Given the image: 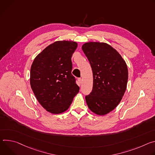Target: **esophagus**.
I'll use <instances>...</instances> for the list:
<instances>
[{"mask_svg": "<svg viewBox=\"0 0 155 155\" xmlns=\"http://www.w3.org/2000/svg\"><path fill=\"white\" fill-rule=\"evenodd\" d=\"M82 79L81 78H78V82H79V84H81L82 83Z\"/></svg>", "mask_w": 155, "mask_h": 155, "instance_id": "obj_1", "label": "esophagus"}]
</instances>
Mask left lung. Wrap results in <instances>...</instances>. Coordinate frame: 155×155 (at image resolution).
Wrapping results in <instances>:
<instances>
[{"instance_id": "obj_1", "label": "left lung", "mask_w": 155, "mask_h": 155, "mask_svg": "<svg viewBox=\"0 0 155 155\" xmlns=\"http://www.w3.org/2000/svg\"><path fill=\"white\" fill-rule=\"evenodd\" d=\"M82 49L91 64L93 88L85 100L89 109L98 115L113 110L126 90L127 66L117 51L104 42H87Z\"/></svg>"}]
</instances>
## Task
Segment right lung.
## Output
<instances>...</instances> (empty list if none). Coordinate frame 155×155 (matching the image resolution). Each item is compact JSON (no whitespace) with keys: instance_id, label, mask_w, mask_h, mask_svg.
<instances>
[{"instance_id":"add662e5","label":"right lung","mask_w":155,"mask_h":155,"mask_svg":"<svg viewBox=\"0 0 155 155\" xmlns=\"http://www.w3.org/2000/svg\"><path fill=\"white\" fill-rule=\"evenodd\" d=\"M77 47L73 41L55 42L44 49L31 65V89L39 104L51 113L67 110L79 91L71 74V57Z\"/></svg>"}]
</instances>
